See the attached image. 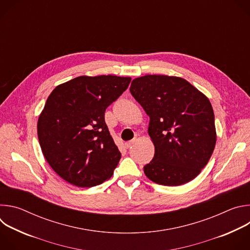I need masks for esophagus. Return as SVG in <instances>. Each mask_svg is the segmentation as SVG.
I'll list each match as a JSON object with an SVG mask.
<instances>
[{"label": "esophagus", "mask_w": 250, "mask_h": 250, "mask_svg": "<svg viewBox=\"0 0 250 250\" xmlns=\"http://www.w3.org/2000/svg\"><path fill=\"white\" fill-rule=\"evenodd\" d=\"M134 142H135V139H132V140H130V141L125 142V147H126V148H129V147L134 144Z\"/></svg>", "instance_id": "esophagus-1"}]
</instances>
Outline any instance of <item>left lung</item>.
<instances>
[{
	"instance_id": "left-lung-1",
	"label": "left lung",
	"mask_w": 250,
	"mask_h": 250,
	"mask_svg": "<svg viewBox=\"0 0 250 250\" xmlns=\"http://www.w3.org/2000/svg\"><path fill=\"white\" fill-rule=\"evenodd\" d=\"M129 91L149 116L153 159L144 167L148 179L179 186L196 178L215 149V115L208 99L187 80L146 75L132 80Z\"/></svg>"
}]
</instances>
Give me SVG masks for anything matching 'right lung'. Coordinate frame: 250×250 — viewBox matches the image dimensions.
<instances>
[{
    "instance_id": "right-lung-1",
    "label": "right lung",
    "mask_w": 250,
    "mask_h": 250,
    "mask_svg": "<svg viewBox=\"0 0 250 250\" xmlns=\"http://www.w3.org/2000/svg\"><path fill=\"white\" fill-rule=\"evenodd\" d=\"M130 77L79 76L58 85L38 122V136L50 167L81 188L112 177L121 159L104 123V111L128 87Z\"/></svg>"
}]
</instances>
